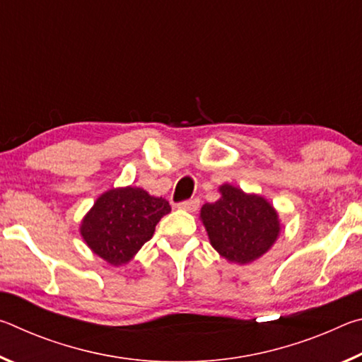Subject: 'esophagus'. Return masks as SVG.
Instances as JSON below:
<instances>
[{"label":"esophagus","instance_id":"obj_1","mask_svg":"<svg viewBox=\"0 0 362 362\" xmlns=\"http://www.w3.org/2000/svg\"><path fill=\"white\" fill-rule=\"evenodd\" d=\"M198 207H199V199L198 198H192V199H187V201H182V203H179V209L188 211V212L198 211Z\"/></svg>","mask_w":362,"mask_h":362}]
</instances>
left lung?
<instances>
[{"instance_id":"8db88e82","label":"left lung","mask_w":362,"mask_h":362,"mask_svg":"<svg viewBox=\"0 0 362 362\" xmlns=\"http://www.w3.org/2000/svg\"><path fill=\"white\" fill-rule=\"evenodd\" d=\"M220 199L201 207L212 247L228 262L246 265L259 259L278 240V212L259 194L225 183L218 188Z\"/></svg>"}]
</instances>
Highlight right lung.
Masks as SVG:
<instances>
[{
    "label": "right lung",
    "mask_w": 362,
    "mask_h": 362,
    "mask_svg": "<svg viewBox=\"0 0 362 362\" xmlns=\"http://www.w3.org/2000/svg\"><path fill=\"white\" fill-rule=\"evenodd\" d=\"M169 212L166 199L151 196L144 188H113L97 198L79 231L94 254L118 267L151 240L156 223Z\"/></svg>",
    "instance_id": "add662e5"
}]
</instances>
